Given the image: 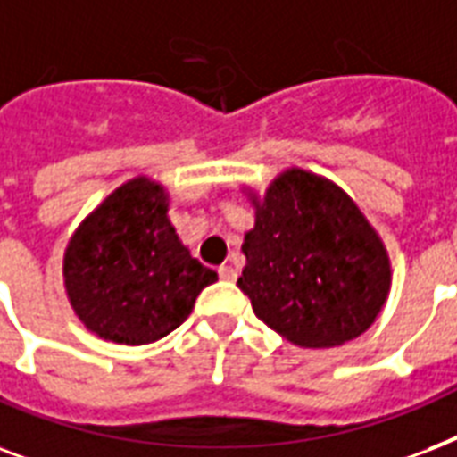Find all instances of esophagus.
I'll return each instance as SVG.
<instances>
[{
  "label": "esophagus",
  "mask_w": 457,
  "mask_h": 457,
  "mask_svg": "<svg viewBox=\"0 0 457 457\" xmlns=\"http://www.w3.org/2000/svg\"><path fill=\"white\" fill-rule=\"evenodd\" d=\"M219 278H221V281H236V278H238V271L233 267H228V264H224V267H219Z\"/></svg>",
  "instance_id": "34e87169"
}]
</instances>
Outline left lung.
Wrapping results in <instances>:
<instances>
[{
  "label": "left lung",
  "instance_id": "8db88e82",
  "mask_svg": "<svg viewBox=\"0 0 457 457\" xmlns=\"http://www.w3.org/2000/svg\"><path fill=\"white\" fill-rule=\"evenodd\" d=\"M245 233L238 288L269 328L300 348L353 341L391 293V257L355 200L320 173L291 166L260 195Z\"/></svg>",
  "mask_w": 457,
  "mask_h": 457
}]
</instances>
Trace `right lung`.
I'll return each mask as SVG.
<instances>
[{
  "instance_id": "1",
  "label": "right lung",
  "mask_w": 457,
  "mask_h": 457,
  "mask_svg": "<svg viewBox=\"0 0 457 457\" xmlns=\"http://www.w3.org/2000/svg\"><path fill=\"white\" fill-rule=\"evenodd\" d=\"M217 281L180 243L169 190L136 176L78 224L63 253V288L90 334L145 345L171 334Z\"/></svg>"
}]
</instances>
